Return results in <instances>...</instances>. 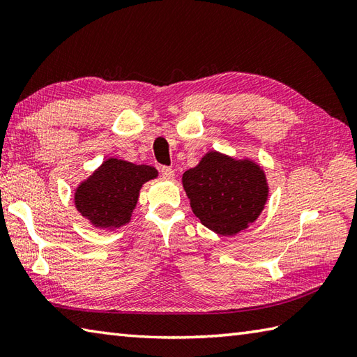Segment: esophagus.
<instances>
[{
  "mask_svg": "<svg viewBox=\"0 0 357 357\" xmlns=\"http://www.w3.org/2000/svg\"><path fill=\"white\" fill-rule=\"evenodd\" d=\"M161 174H162V178H165V179H173L174 178V170L173 169H170V167H161Z\"/></svg>",
  "mask_w": 357,
  "mask_h": 357,
  "instance_id": "obj_1",
  "label": "esophagus"
}]
</instances>
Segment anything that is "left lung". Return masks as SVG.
<instances>
[{"label":"left lung","mask_w":357,"mask_h":357,"mask_svg":"<svg viewBox=\"0 0 357 357\" xmlns=\"http://www.w3.org/2000/svg\"><path fill=\"white\" fill-rule=\"evenodd\" d=\"M183 187L199 221L222 236H233L255 222L268 199V184L259 164L234 159L216 150L183 174Z\"/></svg>","instance_id":"1"}]
</instances>
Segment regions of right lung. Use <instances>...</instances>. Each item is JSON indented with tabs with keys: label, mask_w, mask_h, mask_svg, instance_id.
<instances>
[{
	"label": "right lung",
	"mask_w": 357,
	"mask_h": 357,
	"mask_svg": "<svg viewBox=\"0 0 357 357\" xmlns=\"http://www.w3.org/2000/svg\"><path fill=\"white\" fill-rule=\"evenodd\" d=\"M158 170L109 158L75 190V207L96 229L115 230L130 222L142 184Z\"/></svg>",
	"instance_id": "right-lung-1"
}]
</instances>
